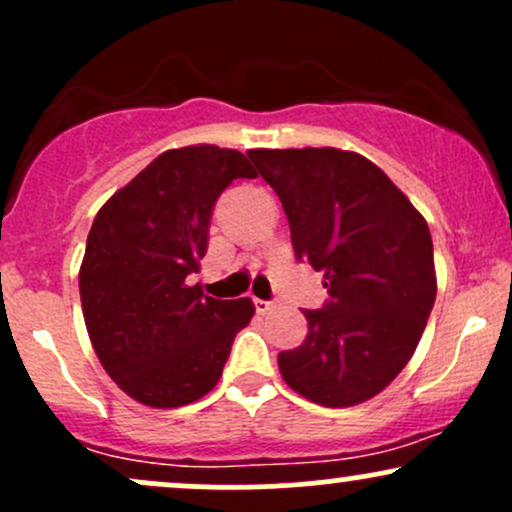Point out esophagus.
<instances>
[{"mask_svg":"<svg viewBox=\"0 0 512 512\" xmlns=\"http://www.w3.org/2000/svg\"><path fill=\"white\" fill-rule=\"evenodd\" d=\"M272 308H274L272 301H262V298H257V301H255V310H257V313H260V315H267Z\"/></svg>","mask_w":512,"mask_h":512,"instance_id":"1","label":"esophagus"}]
</instances>
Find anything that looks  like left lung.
<instances>
[{"label":"left lung","mask_w":512,"mask_h":512,"mask_svg":"<svg viewBox=\"0 0 512 512\" xmlns=\"http://www.w3.org/2000/svg\"><path fill=\"white\" fill-rule=\"evenodd\" d=\"M279 195L298 262L325 274L330 301L303 310L308 334L281 351V378L322 407H354L409 363L436 303L428 223L387 175L354 151L252 149Z\"/></svg>","instance_id":"obj_1"}]
</instances>
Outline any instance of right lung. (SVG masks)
<instances>
[{
	"instance_id": "add662e5",
	"label": "right lung",
	"mask_w": 512,
	"mask_h": 512,
	"mask_svg": "<svg viewBox=\"0 0 512 512\" xmlns=\"http://www.w3.org/2000/svg\"><path fill=\"white\" fill-rule=\"evenodd\" d=\"M255 175L236 149H170L93 219L79 269L86 330L105 373L146 407L207 395L255 315L250 298L219 301L190 286L216 199L236 178Z\"/></svg>"
}]
</instances>
